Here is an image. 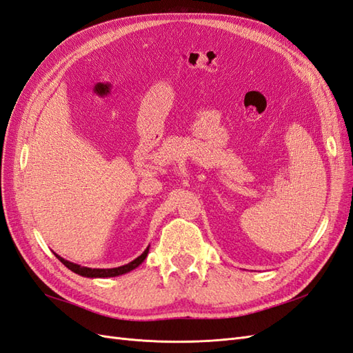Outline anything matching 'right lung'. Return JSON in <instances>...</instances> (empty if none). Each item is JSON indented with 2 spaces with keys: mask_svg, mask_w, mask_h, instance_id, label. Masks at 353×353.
<instances>
[{
  "mask_svg": "<svg viewBox=\"0 0 353 353\" xmlns=\"http://www.w3.org/2000/svg\"><path fill=\"white\" fill-rule=\"evenodd\" d=\"M148 250L150 246H147V250L142 252L138 259H135L133 261L125 264V265H120V268H114V269H90V268H81V265L79 264H74L71 261H66L63 260L62 256H59L58 254H54L56 256H58V260H61V263L63 265H66L71 272L77 273L80 276H84V278H114V276H120V274H125L133 269H137L138 265L145 260V256L148 254Z\"/></svg>",
  "mask_w": 353,
  "mask_h": 353,
  "instance_id": "obj_1",
  "label": "right lung"
}]
</instances>
